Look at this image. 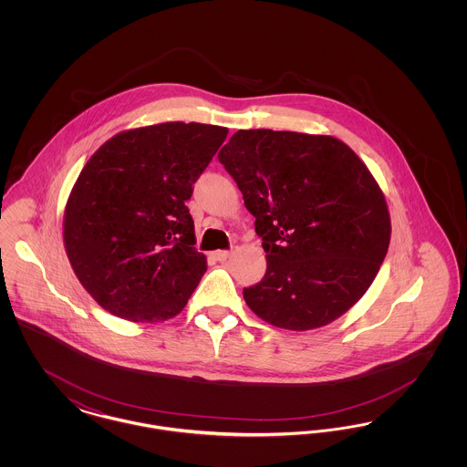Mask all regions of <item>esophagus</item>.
<instances>
[{
    "label": "esophagus",
    "mask_w": 467,
    "mask_h": 467,
    "mask_svg": "<svg viewBox=\"0 0 467 467\" xmlns=\"http://www.w3.org/2000/svg\"><path fill=\"white\" fill-rule=\"evenodd\" d=\"M229 255H231V252H229V250H217V252H213V254H212V257H213L215 261H219V263H223Z\"/></svg>",
    "instance_id": "34e87169"
}]
</instances>
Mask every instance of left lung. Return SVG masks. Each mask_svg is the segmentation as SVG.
<instances>
[{
	"mask_svg": "<svg viewBox=\"0 0 467 467\" xmlns=\"http://www.w3.org/2000/svg\"><path fill=\"white\" fill-rule=\"evenodd\" d=\"M219 161L266 252L265 278L244 289L248 308L289 331L327 326L350 310L390 244L385 196L356 152L333 136L242 130Z\"/></svg>",
	"mask_w": 467,
	"mask_h": 467,
	"instance_id": "8db88e82",
	"label": "left lung"
}]
</instances>
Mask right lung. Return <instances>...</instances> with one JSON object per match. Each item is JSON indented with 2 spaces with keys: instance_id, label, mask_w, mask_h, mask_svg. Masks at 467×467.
<instances>
[{
  "instance_id": "1",
  "label": "right lung",
  "mask_w": 467,
  "mask_h": 467,
  "mask_svg": "<svg viewBox=\"0 0 467 467\" xmlns=\"http://www.w3.org/2000/svg\"><path fill=\"white\" fill-rule=\"evenodd\" d=\"M227 130L164 122L115 134L80 171L65 210L71 267L92 299L131 322H162L206 271L185 206Z\"/></svg>"
}]
</instances>
